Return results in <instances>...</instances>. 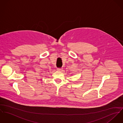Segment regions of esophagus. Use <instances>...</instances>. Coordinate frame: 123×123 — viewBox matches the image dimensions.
I'll list each match as a JSON object with an SVG mask.
<instances>
[{"label": "esophagus", "instance_id": "1", "mask_svg": "<svg viewBox=\"0 0 123 123\" xmlns=\"http://www.w3.org/2000/svg\"><path fill=\"white\" fill-rule=\"evenodd\" d=\"M57 69V70H59V71H62V68H58Z\"/></svg>", "mask_w": 123, "mask_h": 123}]
</instances>
